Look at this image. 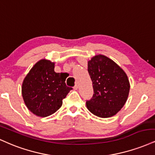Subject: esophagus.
I'll return each mask as SVG.
<instances>
[{
	"mask_svg": "<svg viewBox=\"0 0 155 155\" xmlns=\"http://www.w3.org/2000/svg\"><path fill=\"white\" fill-rule=\"evenodd\" d=\"M78 88H79V85H78V83H76L75 85H74V89L77 90Z\"/></svg>",
	"mask_w": 155,
	"mask_h": 155,
	"instance_id": "34e87169",
	"label": "esophagus"
}]
</instances>
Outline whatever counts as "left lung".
Instances as JSON below:
<instances>
[{
	"mask_svg": "<svg viewBox=\"0 0 155 155\" xmlns=\"http://www.w3.org/2000/svg\"><path fill=\"white\" fill-rule=\"evenodd\" d=\"M94 96L86 101L88 110L97 117L115 115L128 99L130 83L124 70L104 55L94 56L88 61Z\"/></svg>",
	"mask_w": 155,
	"mask_h": 155,
	"instance_id": "8db88e82",
	"label": "left lung"
}]
</instances>
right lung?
I'll list each match as a JSON object with an SVG mask.
<instances>
[{"instance_id":"1","label":"right lung","mask_w":155,"mask_h":155,"mask_svg":"<svg viewBox=\"0 0 155 155\" xmlns=\"http://www.w3.org/2000/svg\"><path fill=\"white\" fill-rule=\"evenodd\" d=\"M55 63L38 61L24 79L21 94L28 110L38 117H48L62 105L72 88L67 86L62 73L54 71Z\"/></svg>"}]
</instances>
